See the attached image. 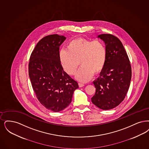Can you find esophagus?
Wrapping results in <instances>:
<instances>
[{"mask_svg": "<svg viewBox=\"0 0 149 149\" xmlns=\"http://www.w3.org/2000/svg\"><path fill=\"white\" fill-rule=\"evenodd\" d=\"M79 87L81 88V87H83L84 86V84L83 83H79Z\"/></svg>", "mask_w": 149, "mask_h": 149, "instance_id": "34e87169", "label": "esophagus"}]
</instances>
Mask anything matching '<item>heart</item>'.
Returning <instances> with one entry per match:
<instances>
[{
    "mask_svg": "<svg viewBox=\"0 0 149 149\" xmlns=\"http://www.w3.org/2000/svg\"><path fill=\"white\" fill-rule=\"evenodd\" d=\"M107 59L104 44L99 40L91 41L79 38L69 42L66 49L60 51L59 59L64 71L70 75L77 71L79 62L81 66L75 76L80 82L86 83L103 69Z\"/></svg>",
    "mask_w": 149,
    "mask_h": 149,
    "instance_id": "heart-1",
    "label": "heart"
}]
</instances>
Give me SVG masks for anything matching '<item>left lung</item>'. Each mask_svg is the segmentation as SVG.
Returning <instances> with one entry per match:
<instances>
[{
    "mask_svg": "<svg viewBox=\"0 0 149 149\" xmlns=\"http://www.w3.org/2000/svg\"><path fill=\"white\" fill-rule=\"evenodd\" d=\"M105 42L107 59L100 76L93 81L95 94L92 102L102 110L116 107L124 100L130 86L131 68L122 42L115 36L103 34L97 36Z\"/></svg>",
    "mask_w": 149,
    "mask_h": 149,
    "instance_id": "8db88e82",
    "label": "left lung"
}]
</instances>
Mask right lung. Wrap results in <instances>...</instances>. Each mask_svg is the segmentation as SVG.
<instances>
[{"label": "right lung", "mask_w": 149, "mask_h": 149, "mask_svg": "<svg viewBox=\"0 0 149 149\" xmlns=\"http://www.w3.org/2000/svg\"><path fill=\"white\" fill-rule=\"evenodd\" d=\"M65 39L58 34L45 36L37 43L29 64L30 81L38 100L54 112L68 107L74 91L79 88L60 61V46Z\"/></svg>", "instance_id": "right-lung-1"}]
</instances>
